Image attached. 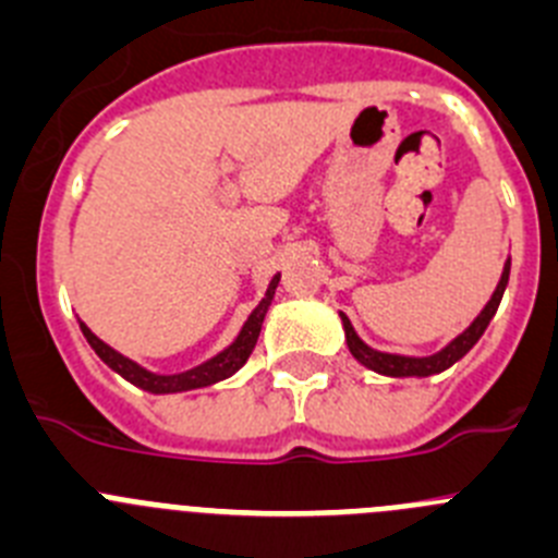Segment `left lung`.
<instances>
[{
	"instance_id": "1",
	"label": "left lung",
	"mask_w": 558,
	"mask_h": 558,
	"mask_svg": "<svg viewBox=\"0 0 558 558\" xmlns=\"http://www.w3.org/2000/svg\"><path fill=\"white\" fill-rule=\"evenodd\" d=\"M509 269H511V258L506 260L504 267V275H500V283L498 289H495V294H492L489 303L484 305V311H481L478 316L473 319V325L464 330V333L456 336L453 341H450L448 348H441L439 353L434 355H423V359H416V355H398V353H380V350H373L369 344H364V341L359 339V333H355V328L350 325V319L344 314L341 316V325H344V336H348V348L350 353H353L355 361H361V364L366 366V369H373V373H380V375H389V378H428V375H436V373H445L448 366H453L456 361L464 359L470 350H473L475 341L484 336L486 325L492 323V316H495V311H498L500 300H504V291H506V283H509Z\"/></svg>"
}]
</instances>
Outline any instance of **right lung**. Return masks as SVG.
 I'll list each match as a JSON object with an SVG mask.
<instances>
[{
  "instance_id": "1",
  "label": "right lung",
  "mask_w": 558,
  "mask_h": 558,
  "mask_svg": "<svg viewBox=\"0 0 558 558\" xmlns=\"http://www.w3.org/2000/svg\"><path fill=\"white\" fill-rule=\"evenodd\" d=\"M278 280H280V275H275L272 283H269V289H267V294H264V300L255 305V311L247 316V323H244L242 333L235 336V341L230 344V348H225L222 353L214 355V359H208L205 364L194 366V369H185V373H178V375L149 373V369H144L142 364H135V361H130L128 355H122L119 350H113L110 344H105L97 333H92V328H88L85 323H80V330H83V336L94 348V353H97L99 359H102L105 364L113 369V373H119L124 380H130V384L138 386V389L153 391V395H172V391L203 389V386L219 384V380L230 378V375L239 373V369L247 364L250 353H253V348H255V341H258V336H260L264 316H267L269 305H272Z\"/></svg>"
}]
</instances>
